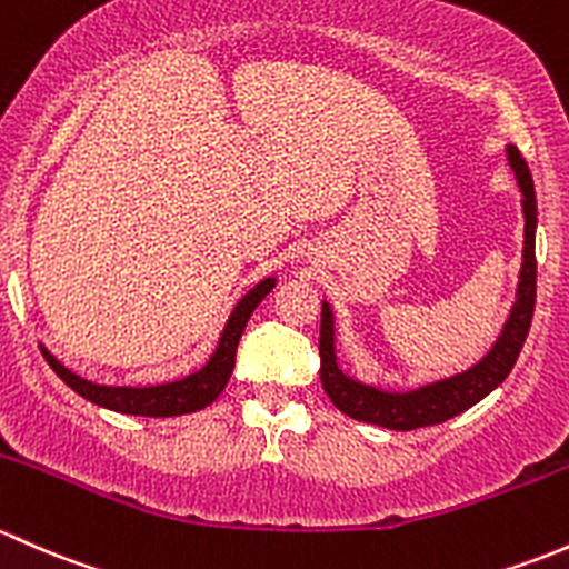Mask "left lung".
I'll return each instance as SVG.
<instances>
[{
  "label": "left lung",
  "instance_id": "obj_1",
  "mask_svg": "<svg viewBox=\"0 0 569 569\" xmlns=\"http://www.w3.org/2000/svg\"><path fill=\"white\" fill-rule=\"evenodd\" d=\"M509 167L515 169L520 191H523V213H526V241H523V268H520L518 301H515L512 315L503 326L501 339L490 350L488 359L479 361L473 370L455 375V378L441 380V383L425 386V389L411 391V395H389V391L370 389L356 380L345 378L337 367L333 356V326L331 309L323 303L320 312V380L328 400L348 413L350 419H359L365 425H378L386 430H419V427L441 425L471 406H477L482 397H488L496 386L507 378L509 370L518 361L520 348L529 337L531 315H535L537 298V257H535V227H537V199L535 186L526 161L520 158L518 148L509 144Z\"/></svg>",
  "mask_w": 569,
  "mask_h": 569
}]
</instances>
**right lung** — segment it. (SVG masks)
I'll return each mask as SVG.
<instances>
[{
    "label": "right lung",
    "mask_w": 569,
    "mask_h": 569,
    "mask_svg": "<svg viewBox=\"0 0 569 569\" xmlns=\"http://www.w3.org/2000/svg\"><path fill=\"white\" fill-rule=\"evenodd\" d=\"M273 279H266L243 298L241 303L232 312L230 323H227L224 333H221V342L216 348L213 359L202 367V370L189 375L183 380H174V383H161V386H148V389H131V386H98L92 380L79 378L76 372L66 370L54 356L43 350V359L49 361V367L60 375L62 380L81 395L84 400L96 402V406L109 408L117 413H133V416H180V413H194L202 411L204 406L216 400V397L224 391L227 380H230L232 367H236V350L238 339H241L246 323H249L251 312L257 309V303L273 290Z\"/></svg>",
    "instance_id": "add662e5"
}]
</instances>
